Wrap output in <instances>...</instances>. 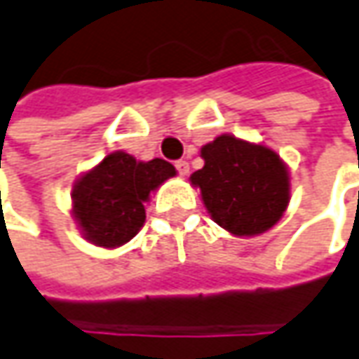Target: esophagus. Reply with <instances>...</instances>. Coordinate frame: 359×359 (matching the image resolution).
Listing matches in <instances>:
<instances>
[{"label": "esophagus", "instance_id": "esophagus-1", "mask_svg": "<svg viewBox=\"0 0 359 359\" xmlns=\"http://www.w3.org/2000/svg\"><path fill=\"white\" fill-rule=\"evenodd\" d=\"M175 166H177V170H179L180 177L189 175V163H187V161H177V163H175Z\"/></svg>", "mask_w": 359, "mask_h": 359}]
</instances>
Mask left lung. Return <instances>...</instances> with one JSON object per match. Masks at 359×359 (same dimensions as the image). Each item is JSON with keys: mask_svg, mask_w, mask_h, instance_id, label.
Masks as SVG:
<instances>
[{"mask_svg": "<svg viewBox=\"0 0 359 359\" xmlns=\"http://www.w3.org/2000/svg\"><path fill=\"white\" fill-rule=\"evenodd\" d=\"M205 166L191 175L210 219L235 237L269 231L287 210V164L265 144L221 134L201 149Z\"/></svg>", "mask_w": 359, "mask_h": 359, "instance_id": "8db88e82", "label": "left lung"}]
</instances>
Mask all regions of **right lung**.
<instances>
[{"mask_svg":"<svg viewBox=\"0 0 359 359\" xmlns=\"http://www.w3.org/2000/svg\"><path fill=\"white\" fill-rule=\"evenodd\" d=\"M172 177L177 168L163 158L136 161L124 150H114L74 182L72 217L86 241L116 249L142 229L144 203Z\"/></svg>","mask_w":359,"mask_h":359,"instance_id":"obj_1","label":"right lung"}]
</instances>
